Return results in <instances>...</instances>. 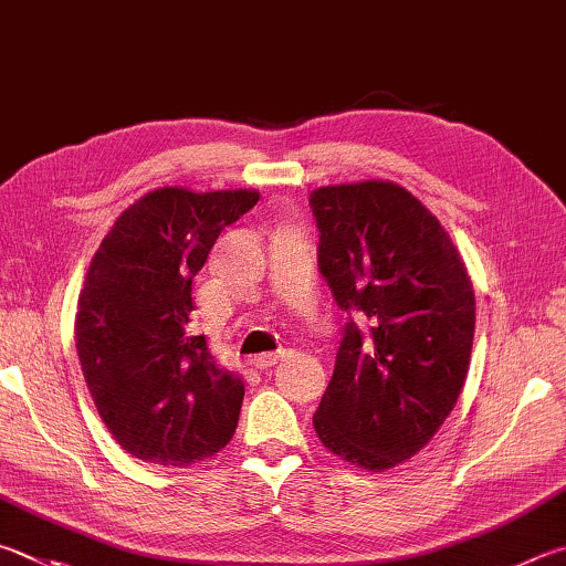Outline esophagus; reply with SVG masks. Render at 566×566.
<instances>
[{"label": "esophagus", "mask_w": 566, "mask_h": 566, "mask_svg": "<svg viewBox=\"0 0 566 566\" xmlns=\"http://www.w3.org/2000/svg\"><path fill=\"white\" fill-rule=\"evenodd\" d=\"M252 364H254V368H260V371H266V368H272V366L280 364V356H276V354H262V356H254Z\"/></svg>", "instance_id": "1"}]
</instances>
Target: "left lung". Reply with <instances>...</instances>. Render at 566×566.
Here are the masks:
<instances>
[{
  "label": "left lung",
  "mask_w": 566,
  "mask_h": 566,
  "mask_svg": "<svg viewBox=\"0 0 566 566\" xmlns=\"http://www.w3.org/2000/svg\"><path fill=\"white\" fill-rule=\"evenodd\" d=\"M310 208L318 272L346 314L314 428L334 455L381 472L413 458L455 408L475 294L448 232L400 185L318 188Z\"/></svg>",
  "instance_id": "obj_1"
}]
</instances>
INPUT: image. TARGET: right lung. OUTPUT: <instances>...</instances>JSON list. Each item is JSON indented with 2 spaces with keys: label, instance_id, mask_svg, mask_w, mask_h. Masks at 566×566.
<instances>
[{
  "label": "right lung",
  "instance_id": "obj_1",
  "mask_svg": "<svg viewBox=\"0 0 566 566\" xmlns=\"http://www.w3.org/2000/svg\"><path fill=\"white\" fill-rule=\"evenodd\" d=\"M256 200L252 190H153L91 260L76 352L98 416L133 458L185 468L220 453L238 428L244 384L192 336V276Z\"/></svg>",
  "mask_w": 566,
  "mask_h": 566
}]
</instances>
